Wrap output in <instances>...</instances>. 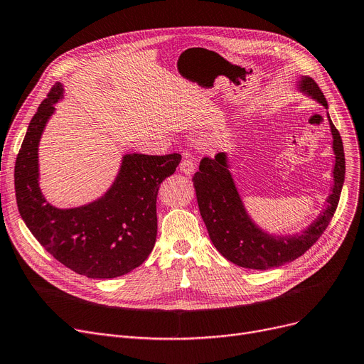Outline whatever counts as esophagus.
Returning <instances> with one entry per match:
<instances>
[{
	"label": "esophagus",
	"mask_w": 364,
	"mask_h": 364,
	"mask_svg": "<svg viewBox=\"0 0 364 364\" xmlns=\"http://www.w3.org/2000/svg\"><path fill=\"white\" fill-rule=\"evenodd\" d=\"M195 169H196V164L191 159H184L181 164H180V171L184 173V176H193L195 173Z\"/></svg>",
	"instance_id": "obj_1"
}]
</instances>
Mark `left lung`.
Returning <instances> with one entry per match:
<instances>
[{
    "label": "left lung",
    "mask_w": 364,
    "mask_h": 364,
    "mask_svg": "<svg viewBox=\"0 0 364 364\" xmlns=\"http://www.w3.org/2000/svg\"><path fill=\"white\" fill-rule=\"evenodd\" d=\"M296 90L323 105L331 134V150L335 164L331 169L333 184L324 207L311 223L300 232L274 233L259 226L248 213L240 188L232 173L228 153H218L215 159L205 157L192 178L198 207L210 240L218 252L229 262L248 269L266 271L296 260L312 247L333 217L345 180V154L342 139L328 114L323 92L311 77L299 75Z\"/></svg>",
    "instance_id": "obj_1"
}]
</instances>
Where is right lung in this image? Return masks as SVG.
I'll return each instance as SVG.
<instances>
[{"label": "right lung", "instance_id": "right-lung-1", "mask_svg": "<svg viewBox=\"0 0 364 364\" xmlns=\"http://www.w3.org/2000/svg\"><path fill=\"white\" fill-rule=\"evenodd\" d=\"M64 92L58 82L29 122L14 166L18 208L26 228L58 262L87 278H116L134 271L151 252L157 191L176 172L181 156L123 154L104 195L78 207H55L40 188L38 146Z\"/></svg>", "mask_w": 364, "mask_h": 364}]
</instances>
